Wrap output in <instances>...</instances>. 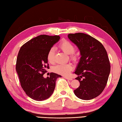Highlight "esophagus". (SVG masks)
<instances>
[{"mask_svg":"<svg viewBox=\"0 0 122 122\" xmlns=\"http://www.w3.org/2000/svg\"><path fill=\"white\" fill-rule=\"evenodd\" d=\"M63 77L64 78H65V79H67V80H70V81H71L72 79V78L71 77H67V76H63Z\"/></svg>","mask_w":122,"mask_h":122,"instance_id":"34e87169","label":"esophagus"}]
</instances>
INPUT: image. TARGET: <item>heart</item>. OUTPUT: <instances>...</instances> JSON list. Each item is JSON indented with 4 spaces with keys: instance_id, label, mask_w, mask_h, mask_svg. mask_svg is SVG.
I'll list each match as a JSON object with an SVG mask.
<instances>
[{
    "instance_id": "b5f03b06",
    "label": "heart",
    "mask_w": 122,
    "mask_h": 122,
    "mask_svg": "<svg viewBox=\"0 0 122 122\" xmlns=\"http://www.w3.org/2000/svg\"><path fill=\"white\" fill-rule=\"evenodd\" d=\"M59 47L67 55H71L75 52L76 47L72 44L67 41H63L60 43ZM55 51L54 47H51L49 50L47 55V59L49 63H53L54 62V56H55ZM71 58L72 59H75V57L72 56ZM73 67L71 64H65L57 65L53 67V71L55 72L64 76H67L69 75Z\"/></svg>"
}]
</instances>
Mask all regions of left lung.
<instances>
[{
    "label": "left lung",
    "mask_w": 122,
    "mask_h": 122,
    "mask_svg": "<svg viewBox=\"0 0 122 122\" xmlns=\"http://www.w3.org/2000/svg\"><path fill=\"white\" fill-rule=\"evenodd\" d=\"M67 37L78 48L81 56L74 72L80 83L75 94L83 100L95 98L104 90L110 72L107 52L101 42L86 34L71 33Z\"/></svg>",
    "instance_id": "obj_1"
}]
</instances>
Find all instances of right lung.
<instances>
[{
	"mask_svg": "<svg viewBox=\"0 0 122 122\" xmlns=\"http://www.w3.org/2000/svg\"><path fill=\"white\" fill-rule=\"evenodd\" d=\"M60 38L59 36L40 35L30 40L20 49L16 71L23 90L34 100L41 101L49 98L55 89L57 79L61 77L53 72L50 77H43L46 71L45 69L49 68L48 52Z\"/></svg>",
	"mask_w": 122,
	"mask_h": 122,
	"instance_id": "obj_1",
	"label": "right lung"
}]
</instances>
